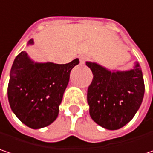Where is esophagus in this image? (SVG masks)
Masks as SVG:
<instances>
[{"label": "esophagus", "mask_w": 153, "mask_h": 153, "mask_svg": "<svg viewBox=\"0 0 153 153\" xmlns=\"http://www.w3.org/2000/svg\"><path fill=\"white\" fill-rule=\"evenodd\" d=\"M79 60H80V63H81V64H84V62H85V61H86V57L82 55V56H79Z\"/></svg>", "instance_id": "34e87169"}]
</instances>
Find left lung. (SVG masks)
I'll list each match as a JSON object with an SVG mask.
<instances>
[{"mask_svg": "<svg viewBox=\"0 0 153 153\" xmlns=\"http://www.w3.org/2000/svg\"><path fill=\"white\" fill-rule=\"evenodd\" d=\"M93 79L87 101L94 122L107 130H118L128 124L142 104L145 82L137 62L127 71L109 70L96 62H86Z\"/></svg>", "mask_w": 153, "mask_h": 153, "instance_id": "8db88e82", "label": "left lung"}]
</instances>
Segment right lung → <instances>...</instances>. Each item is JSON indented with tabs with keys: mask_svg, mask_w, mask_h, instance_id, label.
Returning a JSON list of instances; mask_svg holds the SVG:
<instances>
[{
	"mask_svg": "<svg viewBox=\"0 0 153 153\" xmlns=\"http://www.w3.org/2000/svg\"><path fill=\"white\" fill-rule=\"evenodd\" d=\"M33 44L34 40L30 39L27 46ZM78 63V58L66 64L38 62L26 51L17 56L9 74L7 98L21 122L36 130L56 119L71 71Z\"/></svg>",
	"mask_w": 153,
	"mask_h": 153,
	"instance_id": "obj_1",
	"label": "right lung"
}]
</instances>
